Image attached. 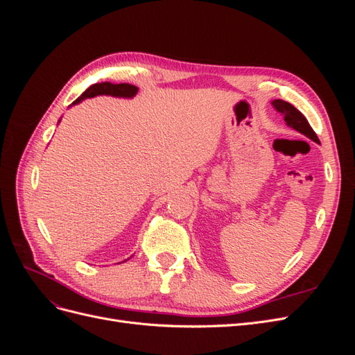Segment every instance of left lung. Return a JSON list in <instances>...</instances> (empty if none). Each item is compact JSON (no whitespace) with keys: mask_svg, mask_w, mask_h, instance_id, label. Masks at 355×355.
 <instances>
[{"mask_svg":"<svg viewBox=\"0 0 355 355\" xmlns=\"http://www.w3.org/2000/svg\"><path fill=\"white\" fill-rule=\"evenodd\" d=\"M272 105L278 112L284 115V121L287 123V125L293 127L295 130H297L299 133H302L306 137L313 139L314 142H318V137H317L315 132L313 130V127L309 125V123H308L306 118L304 116V114L300 112L299 110H296L292 103L284 102L282 99H275V101H272Z\"/></svg>","mask_w":355,"mask_h":355,"instance_id":"obj_1","label":"left lung"}]
</instances>
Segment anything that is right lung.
<instances>
[{"mask_svg":"<svg viewBox=\"0 0 355 355\" xmlns=\"http://www.w3.org/2000/svg\"><path fill=\"white\" fill-rule=\"evenodd\" d=\"M137 90L139 89L136 87V85L127 84V83H121V84H111V83L93 84L72 105L80 103L85 98H94V96H99V94H111V96H116V98H133V96L137 93Z\"/></svg>","mask_w":355,"mask_h":355,"instance_id":"right-lung-1","label":"right lung"}]
</instances>
